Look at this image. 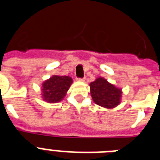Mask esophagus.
<instances>
[{
  "instance_id": "obj_1",
  "label": "esophagus",
  "mask_w": 160,
  "mask_h": 160,
  "mask_svg": "<svg viewBox=\"0 0 160 160\" xmlns=\"http://www.w3.org/2000/svg\"><path fill=\"white\" fill-rule=\"evenodd\" d=\"M86 80V78H77V81L78 82H84Z\"/></svg>"
}]
</instances>
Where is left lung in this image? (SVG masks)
I'll return each mask as SVG.
<instances>
[{"mask_svg":"<svg viewBox=\"0 0 160 160\" xmlns=\"http://www.w3.org/2000/svg\"><path fill=\"white\" fill-rule=\"evenodd\" d=\"M90 89L93 101L100 107L112 109L121 102L122 89L109 82L104 78L98 77L90 82Z\"/></svg>","mask_w":160,"mask_h":160,"instance_id":"1","label":"left lung"}]
</instances>
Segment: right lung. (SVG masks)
<instances>
[{"instance_id":"1","label":"right lung","mask_w":160,"mask_h":160,"mask_svg":"<svg viewBox=\"0 0 160 160\" xmlns=\"http://www.w3.org/2000/svg\"><path fill=\"white\" fill-rule=\"evenodd\" d=\"M73 83L70 76L53 75L42 84V98L49 103H57L63 99Z\"/></svg>"}]
</instances>
